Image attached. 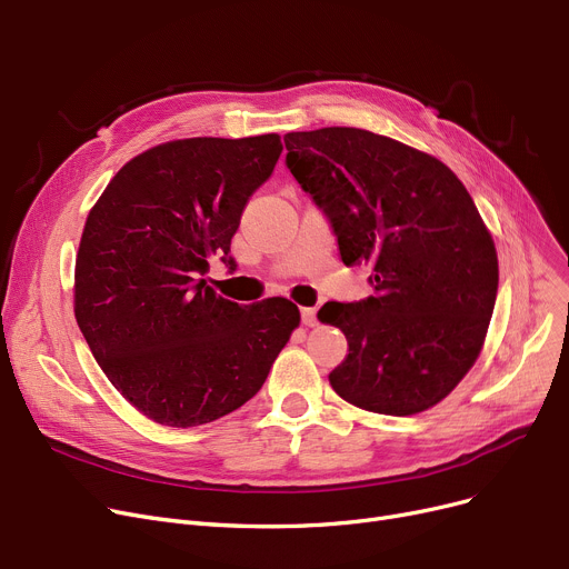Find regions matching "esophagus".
Returning <instances> with one entry per match:
<instances>
[{"instance_id":"esophagus-1","label":"esophagus","mask_w":569,"mask_h":569,"mask_svg":"<svg viewBox=\"0 0 569 569\" xmlns=\"http://www.w3.org/2000/svg\"><path fill=\"white\" fill-rule=\"evenodd\" d=\"M302 322H305L307 327H316V325H318V316H316V309H311V307H305V309H302Z\"/></svg>"}]
</instances>
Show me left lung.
Instances as JSON below:
<instances>
[{
    "label": "left lung",
    "mask_w": 569,
    "mask_h": 569,
    "mask_svg": "<svg viewBox=\"0 0 569 569\" xmlns=\"http://www.w3.org/2000/svg\"><path fill=\"white\" fill-rule=\"evenodd\" d=\"M283 142L343 264L373 267V295L318 311L348 339L335 392L397 417L436 406L475 365L498 295L496 247L470 193L438 159L365 129L295 131Z\"/></svg>",
    "instance_id": "8db88e82"
}]
</instances>
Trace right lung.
Listing matches in <instances>:
<instances>
[{"instance_id":"1","label":"right lung","mask_w":569,"mask_h":569,"mask_svg":"<svg viewBox=\"0 0 569 569\" xmlns=\"http://www.w3.org/2000/svg\"><path fill=\"white\" fill-rule=\"evenodd\" d=\"M281 152L277 133L172 140L131 159L87 217L76 320L149 420L187 429L244 406L300 325L283 297L242 307L204 281L212 256L234 267L230 239Z\"/></svg>"}]
</instances>
